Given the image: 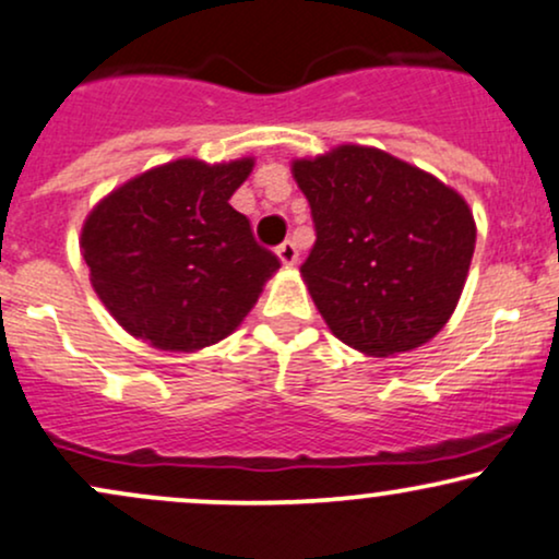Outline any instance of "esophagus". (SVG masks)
I'll return each mask as SVG.
<instances>
[{
    "label": "esophagus",
    "instance_id": "esophagus-1",
    "mask_svg": "<svg viewBox=\"0 0 559 559\" xmlns=\"http://www.w3.org/2000/svg\"><path fill=\"white\" fill-rule=\"evenodd\" d=\"M275 254H278V260L284 262L286 267H288V265H297V260H299V247L294 245L292 239H286L284 245H281L278 250H275Z\"/></svg>",
    "mask_w": 559,
    "mask_h": 559
}]
</instances>
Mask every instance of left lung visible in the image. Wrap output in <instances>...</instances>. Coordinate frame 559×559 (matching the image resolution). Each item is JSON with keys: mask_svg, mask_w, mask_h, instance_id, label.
I'll list each match as a JSON object with an SVG mask.
<instances>
[{"mask_svg": "<svg viewBox=\"0 0 559 559\" xmlns=\"http://www.w3.org/2000/svg\"><path fill=\"white\" fill-rule=\"evenodd\" d=\"M314 221L301 278L331 333L369 356L427 344L459 305L474 258L466 200L432 174L367 145L297 158Z\"/></svg>", "mask_w": 559, "mask_h": 559, "instance_id": "obj_1", "label": "left lung"}]
</instances>
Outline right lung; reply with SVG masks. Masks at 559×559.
Returning a JSON list of instances; mask_svg holds the SVG:
<instances>
[{"label": "right lung", "instance_id": "right-lung-1", "mask_svg": "<svg viewBox=\"0 0 559 559\" xmlns=\"http://www.w3.org/2000/svg\"><path fill=\"white\" fill-rule=\"evenodd\" d=\"M252 166L179 158L87 213L80 250L93 292L127 333L164 352H198L241 325L281 267L228 205Z\"/></svg>", "mask_w": 559, "mask_h": 559}]
</instances>
